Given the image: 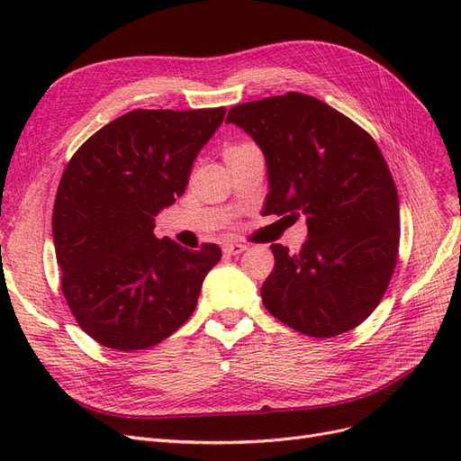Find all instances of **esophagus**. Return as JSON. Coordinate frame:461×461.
I'll return each instance as SVG.
<instances>
[{
    "label": "esophagus",
    "instance_id": "esophagus-1",
    "mask_svg": "<svg viewBox=\"0 0 461 461\" xmlns=\"http://www.w3.org/2000/svg\"><path fill=\"white\" fill-rule=\"evenodd\" d=\"M222 252H225L227 256H239V254L246 252V246L239 244V242H229V244L222 246Z\"/></svg>",
    "mask_w": 461,
    "mask_h": 461
}]
</instances>
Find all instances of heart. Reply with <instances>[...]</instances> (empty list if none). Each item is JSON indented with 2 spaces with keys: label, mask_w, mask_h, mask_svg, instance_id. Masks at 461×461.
<instances>
[{
  "label": "heart",
  "mask_w": 461,
  "mask_h": 461,
  "mask_svg": "<svg viewBox=\"0 0 461 461\" xmlns=\"http://www.w3.org/2000/svg\"><path fill=\"white\" fill-rule=\"evenodd\" d=\"M246 146H249V144H239V146H229L227 149H225V158L227 156H232V153H236V151H240L242 148H246Z\"/></svg>",
  "instance_id": "obj_1"
}]
</instances>
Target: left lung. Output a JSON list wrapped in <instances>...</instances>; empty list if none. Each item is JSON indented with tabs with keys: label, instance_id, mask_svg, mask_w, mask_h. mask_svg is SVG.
Wrapping results in <instances>:
<instances>
[{
	"label": "left lung",
	"instance_id": "8db88e82",
	"mask_svg": "<svg viewBox=\"0 0 461 461\" xmlns=\"http://www.w3.org/2000/svg\"><path fill=\"white\" fill-rule=\"evenodd\" d=\"M227 122L265 156L263 215H303L308 225L300 252L271 246L265 308L315 339L364 323L390 283L400 242L398 192L379 146L337 109L300 92L234 105Z\"/></svg>",
	"mask_w": 461,
	"mask_h": 461
}]
</instances>
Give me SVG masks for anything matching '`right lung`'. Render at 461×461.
Returning a JSON list of instances; mask_svg holds the SVG:
<instances>
[{
    "instance_id": "1",
    "label": "right lung",
    "mask_w": 461,
    "mask_h": 461,
    "mask_svg": "<svg viewBox=\"0 0 461 461\" xmlns=\"http://www.w3.org/2000/svg\"><path fill=\"white\" fill-rule=\"evenodd\" d=\"M227 109H136L78 148L53 205L61 288L88 337L121 352L144 350L196 310L217 244L188 249L159 240L156 217L183 196L200 149Z\"/></svg>"
}]
</instances>
